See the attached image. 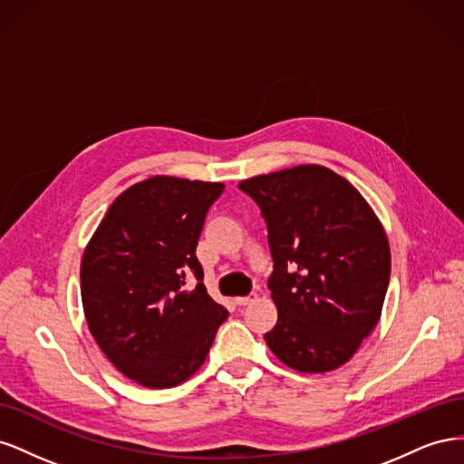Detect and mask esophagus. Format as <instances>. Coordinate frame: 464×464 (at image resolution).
<instances>
[{
    "label": "esophagus",
    "instance_id": "1",
    "mask_svg": "<svg viewBox=\"0 0 464 464\" xmlns=\"http://www.w3.org/2000/svg\"><path fill=\"white\" fill-rule=\"evenodd\" d=\"M257 298V294H249V296H242V298H236L234 300V304L236 305H240V307H244V305H247V304H251Z\"/></svg>",
    "mask_w": 464,
    "mask_h": 464
}]
</instances>
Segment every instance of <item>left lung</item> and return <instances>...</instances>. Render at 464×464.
I'll list each match as a JSON object with an SVG mask.
<instances>
[{
    "mask_svg": "<svg viewBox=\"0 0 464 464\" xmlns=\"http://www.w3.org/2000/svg\"><path fill=\"white\" fill-rule=\"evenodd\" d=\"M269 230L278 310L265 333L288 368L323 373L343 366L377 325L391 276L382 222L360 191L325 166L302 164L244 179Z\"/></svg>",
    "mask_w": 464,
    "mask_h": 464,
    "instance_id": "8db88e82",
    "label": "left lung"
}]
</instances>
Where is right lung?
<instances>
[{
    "label": "right lung",
    "instance_id": "1",
    "mask_svg": "<svg viewBox=\"0 0 464 464\" xmlns=\"http://www.w3.org/2000/svg\"><path fill=\"white\" fill-rule=\"evenodd\" d=\"M217 181L154 176L110 205L82 254L81 298L106 358L150 389L179 385L201 368L228 317L203 285L195 256ZM193 274L198 285L185 286Z\"/></svg>",
    "mask_w": 464,
    "mask_h": 464
}]
</instances>
